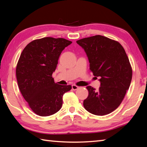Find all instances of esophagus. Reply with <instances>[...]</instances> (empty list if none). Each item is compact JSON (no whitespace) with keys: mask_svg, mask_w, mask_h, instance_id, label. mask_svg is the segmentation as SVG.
I'll use <instances>...</instances> for the list:
<instances>
[{"mask_svg":"<svg viewBox=\"0 0 147 147\" xmlns=\"http://www.w3.org/2000/svg\"><path fill=\"white\" fill-rule=\"evenodd\" d=\"M78 88H79V87L76 86V85H72V89H73V90H76L77 89H78Z\"/></svg>","mask_w":147,"mask_h":147,"instance_id":"esophagus-1","label":"esophagus"}]
</instances>
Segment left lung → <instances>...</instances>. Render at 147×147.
Listing matches in <instances>:
<instances>
[{"mask_svg":"<svg viewBox=\"0 0 147 147\" xmlns=\"http://www.w3.org/2000/svg\"><path fill=\"white\" fill-rule=\"evenodd\" d=\"M76 43L85 50L93 75L100 77L98 90L86 86L88 96L83 101L84 107L96 115L110 114L120 105L131 82L132 68L126 53L118 42L102 35Z\"/></svg>","mask_w":147,"mask_h":147,"instance_id":"1","label":"left lung"}]
</instances>
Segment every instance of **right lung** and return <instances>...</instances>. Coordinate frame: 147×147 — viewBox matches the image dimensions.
Returning <instances> with one entry per match:
<instances>
[{
  "label": "right lung",
  "mask_w": 147,
  "mask_h": 147,
  "mask_svg": "<svg viewBox=\"0 0 147 147\" xmlns=\"http://www.w3.org/2000/svg\"><path fill=\"white\" fill-rule=\"evenodd\" d=\"M72 42L45 37L35 40L23 49L16 74L19 88L33 112L49 116L60 110L62 96L71 85L55 83L52 78L62 51Z\"/></svg>",
  "instance_id": "1"
}]
</instances>
